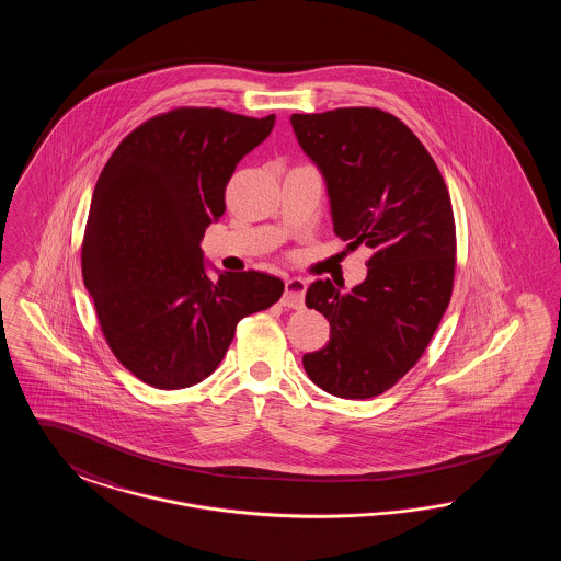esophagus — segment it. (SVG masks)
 Wrapping results in <instances>:
<instances>
[{"instance_id": "34e87169", "label": "esophagus", "mask_w": 561, "mask_h": 561, "mask_svg": "<svg viewBox=\"0 0 561 561\" xmlns=\"http://www.w3.org/2000/svg\"><path fill=\"white\" fill-rule=\"evenodd\" d=\"M305 293H307V282L300 277H290L286 279V290L282 296V305L290 307V309H298L305 302Z\"/></svg>"}]
</instances>
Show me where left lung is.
Instances as JSON below:
<instances>
[{"instance_id":"obj_1","label":"left lung","mask_w":561,"mask_h":561,"mask_svg":"<svg viewBox=\"0 0 561 561\" xmlns=\"http://www.w3.org/2000/svg\"><path fill=\"white\" fill-rule=\"evenodd\" d=\"M290 124L325 183L334 233L351 250L373 248L368 275L351 293L330 279L307 288L330 341L302 366L325 393L368 400L419 362L450 302V195L423 142L391 113H294Z\"/></svg>"}]
</instances>
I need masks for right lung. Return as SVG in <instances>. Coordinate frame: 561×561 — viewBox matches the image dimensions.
<instances>
[{"mask_svg": "<svg viewBox=\"0 0 561 561\" xmlns=\"http://www.w3.org/2000/svg\"><path fill=\"white\" fill-rule=\"evenodd\" d=\"M273 126L275 115L176 108L128 134L99 176L81 248L83 284L113 355L156 389L208 378L238 321L284 293L267 273L214 268L199 248L225 213L236 165Z\"/></svg>", "mask_w": 561, "mask_h": 561, "instance_id": "obj_1", "label": "right lung"}]
</instances>
